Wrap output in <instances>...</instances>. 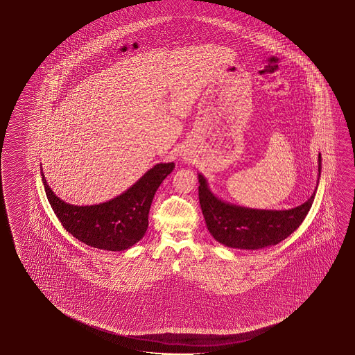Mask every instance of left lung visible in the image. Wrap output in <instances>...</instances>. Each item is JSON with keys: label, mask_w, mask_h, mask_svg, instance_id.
Here are the masks:
<instances>
[{"label": "left lung", "mask_w": 355, "mask_h": 355, "mask_svg": "<svg viewBox=\"0 0 355 355\" xmlns=\"http://www.w3.org/2000/svg\"><path fill=\"white\" fill-rule=\"evenodd\" d=\"M318 162L320 175V153ZM198 178L199 203L209 233L220 244L234 249L256 250L279 244L302 224L315 196L314 191L306 203L292 209H250L221 202L210 192L203 175Z\"/></svg>", "instance_id": "left-lung-1"}]
</instances>
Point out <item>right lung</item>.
Masks as SVG:
<instances>
[{
	"mask_svg": "<svg viewBox=\"0 0 355 355\" xmlns=\"http://www.w3.org/2000/svg\"><path fill=\"white\" fill-rule=\"evenodd\" d=\"M175 163H158L119 197L96 205L65 203L49 188L42 172L48 200L68 233L101 250H126L144 238L148 227L152 199Z\"/></svg>",
	"mask_w": 355,
	"mask_h": 355,
	"instance_id": "obj_1",
	"label": "right lung"
}]
</instances>
